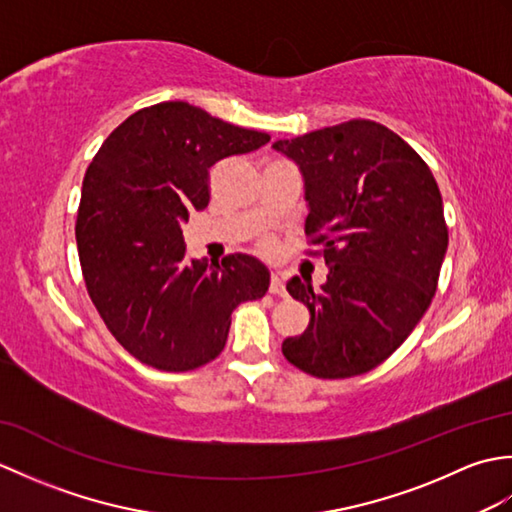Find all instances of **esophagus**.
<instances>
[{
  "label": "esophagus",
  "mask_w": 512,
  "mask_h": 512,
  "mask_svg": "<svg viewBox=\"0 0 512 512\" xmlns=\"http://www.w3.org/2000/svg\"><path fill=\"white\" fill-rule=\"evenodd\" d=\"M270 292H273V295H279V297L286 295V281L279 273L270 275Z\"/></svg>",
  "instance_id": "esophagus-1"
}]
</instances>
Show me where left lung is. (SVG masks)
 Wrapping results in <instances>:
<instances>
[{"instance_id": "left-lung-1", "label": "left lung", "mask_w": 512, "mask_h": 512, "mask_svg": "<svg viewBox=\"0 0 512 512\" xmlns=\"http://www.w3.org/2000/svg\"><path fill=\"white\" fill-rule=\"evenodd\" d=\"M306 182V235L328 281L292 277L310 325L281 352L317 378H352L405 343L436 295L449 246L442 195L416 151L385 125L356 118L273 145Z\"/></svg>"}]
</instances>
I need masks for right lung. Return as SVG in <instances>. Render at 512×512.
I'll list each match as a JSON object with an SVG mask.
<instances>
[{"instance_id":"right-lung-1","label":"right lung","mask_w":512,"mask_h":512,"mask_svg":"<svg viewBox=\"0 0 512 512\" xmlns=\"http://www.w3.org/2000/svg\"><path fill=\"white\" fill-rule=\"evenodd\" d=\"M268 134L184 101L138 110L96 151L83 178L76 246L107 330L140 363L189 372L220 356L231 314L262 299L268 268L250 255L187 257L182 224L209 204V169Z\"/></svg>"}]
</instances>
